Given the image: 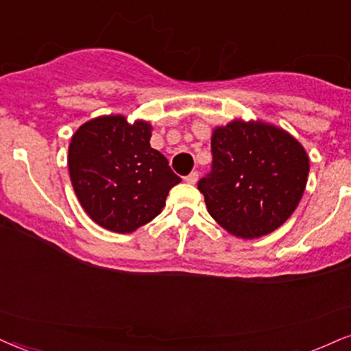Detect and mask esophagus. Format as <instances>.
<instances>
[{
  "instance_id": "34e87169",
  "label": "esophagus",
  "mask_w": 351,
  "mask_h": 351,
  "mask_svg": "<svg viewBox=\"0 0 351 351\" xmlns=\"http://www.w3.org/2000/svg\"><path fill=\"white\" fill-rule=\"evenodd\" d=\"M197 178H199V173L197 171H191L188 176H186V183L189 184H196L197 183Z\"/></svg>"
}]
</instances>
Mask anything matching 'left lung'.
<instances>
[{
	"instance_id": "obj_1",
	"label": "left lung",
	"mask_w": 351,
	"mask_h": 351,
	"mask_svg": "<svg viewBox=\"0 0 351 351\" xmlns=\"http://www.w3.org/2000/svg\"><path fill=\"white\" fill-rule=\"evenodd\" d=\"M212 167L197 188L208 214L234 237L272 233L303 196L309 158L298 141L263 121L234 119L212 134Z\"/></svg>"
}]
</instances>
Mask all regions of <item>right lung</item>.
I'll return each mask as SVG.
<instances>
[{
	"instance_id": "1",
	"label": "right lung",
	"mask_w": 351,
	"mask_h": 351,
	"mask_svg": "<svg viewBox=\"0 0 351 351\" xmlns=\"http://www.w3.org/2000/svg\"><path fill=\"white\" fill-rule=\"evenodd\" d=\"M152 126L130 124L121 114L84 123L69 144L68 167L74 193L95 223L131 233L155 219L181 178L150 147Z\"/></svg>"
}]
</instances>
